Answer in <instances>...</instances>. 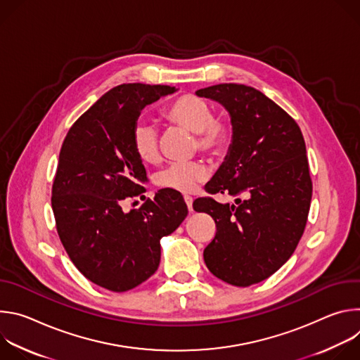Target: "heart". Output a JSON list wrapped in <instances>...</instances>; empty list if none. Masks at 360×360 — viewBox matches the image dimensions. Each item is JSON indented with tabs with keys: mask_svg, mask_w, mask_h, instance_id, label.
<instances>
[{
	"mask_svg": "<svg viewBox=\"0 0 360 360\" xmlns=\"http://www.w3.org/2000/svg\"><path fill=\"white\" fill-rule=\"evenodd\" d=\"M205 139H207L208 145H218L221 142V134L218 132L217 128L210 127L207 131H205Z\"/></svg>",
	"mask_w": 360,
	"mask_h": 360,
	"instance_id": "heart-1",
	"label": "heart"
}]
</instances>
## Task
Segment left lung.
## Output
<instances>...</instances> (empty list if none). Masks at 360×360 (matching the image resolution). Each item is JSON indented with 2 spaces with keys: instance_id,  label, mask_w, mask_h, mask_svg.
I'll return each instance as SVG.
<instances>
[{
  "instance_id": "8db88e82",
  "label": "left lung",
  "mask_w": 360,
  "mask_h": 360,
  "mask_svg": "<svg viewBox=\"0 0 360 360\" xmlns=\"http://www.w3.org/2000/svg\"><path fill=\"white\" fill-rule=\"evenodd\" d=\"M167 89L139 82L112 88L75 121L61 146L51 196L60 239L75 268L112 292L155 274L161 238L188 214L182 195L172 191L135 200L129 211L120 207L146 181L135 141L138 117L171 94Z\"/></svg>"
}]
</instances>
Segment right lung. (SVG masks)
Returning a JSON list of instances; mask_svg holds the SVG:
<instances>
[{
    "label": "right lung",
    "instance_id": "1",
    "mask_svg": "<svg viewBox=\"0 0 360 360\" xmlns=\"http://www.w3.org/2000/svg\"><path fill=\"white\" fill-rule=\"evenodd\" d=\"M196 95L219 102L232 124L225 162L205 188L235 200L193 202L217 224L203 261L221 281L250 286L274 275L303 235L312 198L304 141L295 120L252 86L219 84Z\"/></svg>",
    "mask_w": 360,
    "mask_h": 360
}]
</instances>
